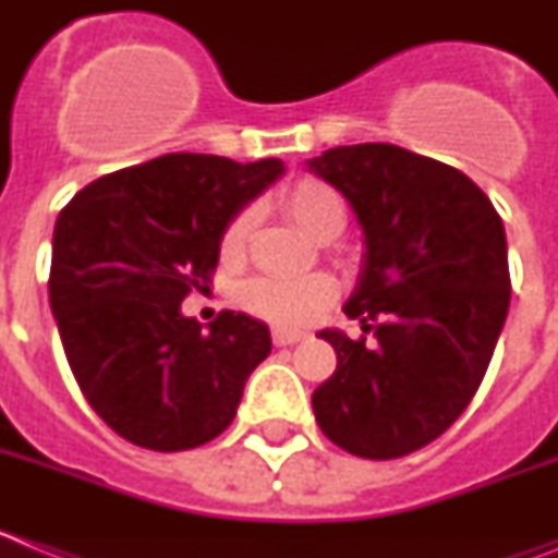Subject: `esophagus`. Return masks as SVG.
<instances>
[{
    "label": "esophagus",
    "instance_id": "esophagus-1",
    "mask_svg": "<svg viewBox=\"0 0 558 558\" xmlns=\"http://www.w3.org/2000/svg\"><path fill=\"white\" fill-rule=\"evenodd\" d=\"M270 340H274V347H293V343L304 340V332H290V329H274V332H270Z\"/></svg>",
    "mask_w": 558,
    "mask_h": 558
}]
</instances>
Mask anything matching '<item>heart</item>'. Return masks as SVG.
<instances>
[{"instance_id": "b5f03b06", "label": "heart", "mask_w": 558, "mask_h": 558, "mask_svg": "<svg viewBox=\"0 0 558 558\" xmlns=\"http://www.w3.org/2000/svg\"><path fill=\"white\" fill-rule=\"evenodd\" d=\"M284 211L315 240H332L347 226V206L340 195L318 179L295 181L284 192ZM254 206H245L226 223L223 234H220L223 259L243 256L251 229H254ZM335 295H338V284L327 274L256 276L243 284L240 302L245 310L274 327L302 329L322 318L324 310L335 302Z\"/></svg>"}]
</instances>
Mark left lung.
I'll return each mask as SVG.
<instances>
[{
    "label": "left lung",
    "instance_id": "obj_1",
    "mask_svg": "<svg viewBox=\"0 0 558 558\" xmlns=\"http://www.w3.org/2000/svg\"><path fill=\"white\" fill-rule=\"evenodd\" d=\"M310 170L366 234L343 307L363 335H318L338 368L315 388V422L352 456H411L466 411L489 368L511 302L502 220L461 170L386 142L332 147Z\"/></svg>",
    "mask_w": 558,
    "mask_h": 558
}]
</instances>
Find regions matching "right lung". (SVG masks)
<instances>
[{
	"mask_svg": "<svg viewBox=\"0 0 558 558\" xmlns=\"http://www.w3.org/2000/svg\"><path fill=\"white\" fill-rule=\"evenodd\" d=\"M282 172L279 159L167 153L92 181L58 215L49 307L63 352L131 445L192 450L231 425L268 327L223 310L201 329L181 302L209 290L226 223Z\"/></svg>",
	"mask_w": 558,
	"mask_h": 558,
	"instance_id": "obj_1",
	"label": "right lung"
}]
</instances>
